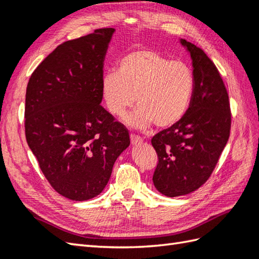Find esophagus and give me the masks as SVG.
Wrapping results in <instances>:
<instances>
[{
	"instance_id": "obj_1",
	"label": "esophagus",
	"mask_w": 259,
	"mask_h": 259,
	"mask_svg": "<svg viewBox=\"0 0 259 259\" xmlns=\"http://www.w3.org/2000/svg\"><path fill=\"white\" fill-rule=\"evenodd\" d=\"M130 139H131V144L133 145H139V144H141L142 142V137H140V136H138V135H134V134H131L130 135Z\"/></svg>"
}]
</instances>
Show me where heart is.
Masks as SVG:
<instances>
[{
  "label": "heart",
  "instance_id": "obj_1",
  "mask_svg": "<svg viewBox=\"0 0 259 259\" xmlns=\"http://www.w3.org/2000/svg\"><path fill=\"white\" fill-rule=\"evenodd\" d=\"M195 90L194 70L184 60H170L152 50H136L118 62V71H108L101 80L107 108L115 117L138 104L125 118L136 128L151 123L159 128L175 124L188 110Z\"/></svg>",
  "mask_w": 259,
  "mask_h": 259
}]
</instances>
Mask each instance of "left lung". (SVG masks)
<instances>
[{"label": "left lung", "mask_w": 259, "mask_h": 259, "mask_svg": "<svg viewBox=\"0 0 259 259\" xmlns=\"http://www.w3.org/2000/svg\"><path fill=\"white\" fill-rule=\"evenodd\" d=\"M181 43L192 59L194 95L184 117L151 139L158 156L152 181L167 197L190 194L206 183L232 125L228 92L217 67L200 48L186 40Z\"/></svg>", "instance_id": "obj_1"}]
</instances>
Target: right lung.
I'll use <instances>...</instances> for the list:
<instances>
[{
	"label": "right lung",
	"instance_id": "right-lung-1",
	"mask_svg": "<svg viewBox=\"0 0 259 259\" xmlns=\"http://www.w3.org/2000/svg\"><path fill=\"white\" fill-rule=\"evenodd\" d=\"M112 27L63 42L33 71L26 87L25 138L60 195L83 201L107 186L129 131L101 106L103 61Z\"/></svg>",
	"mask_w": 259,
	"mask_h": 259
}]
</instances>
